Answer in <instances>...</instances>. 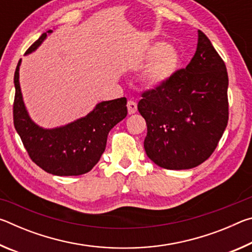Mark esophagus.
Here are the masks:
<instances>
[{"instance_id": "esophagus-1", "label": "esophagus", "mask_w": 252, "mask_h": 252, "mask_svg": "<svg viewBox=\"0 0 252 252\" xmlns=\"http://www.w3.org/2000/svg\"><path fill=\"white\" fill-rule=\"evenodd\" d=\"M126 106H127V112H129V114H133L136 112V108H138V106H136V103L134 101L132 100L127 101Z\"/></svg>"}]
</instances>
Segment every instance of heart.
I'll return each mask as SVG.
<instances>
[{"label": "heart", "mask_w": 252, "mask_h": 252, "mask_svg": "<svg viewBox=\"0 0 252 252\" xmlns=\"http://www.w3.org/2000/svg\"><path fill=\"white\" fill-rule=\"evenodd\" d=\"M146 58L153 59L142 75L143 83L150 88H159L168 83L181 65L178 51L163 42L153 44L148 50Z\"/></svg>", "instance_id": "heart-1"}]
</instances>
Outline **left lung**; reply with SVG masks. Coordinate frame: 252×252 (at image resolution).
Instances as JSON below:
<instances>
[{"instance_id": "8db88e82", "label": "left lung", "mask_w": 252, "mask_h": 252, "mask_svg": "<svg viewBox=\"0 0 252 252\" xmlns=\"http://www.w3.org/2000/svg\"><path fill=\"white\" fill-rule=\"evenodd\" d=\"M228 82L223 60L199 30L197 51L186 69L162 87L141 92L144 150L156 164L182 170L209 159L228 125Z\"/></svg>"}]
</instances>
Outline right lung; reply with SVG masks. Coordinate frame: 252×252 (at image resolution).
<instances>
[{
	"instance_id": "1",
	"label": "right lung",
	"mask_w": 252,
	"mask_h": 252,
	"mask_svg": "<svg viewBox=\"0 0 252 252\" xmlns=\"http://www.w3.org/2000/svg\"><path fill=\"white\" fill-rule=\"evenodd\" d=\"M49 30L46 33H51ZM43 33L25 53H31L46 37ZM21 60L14 73L13 122L31 160L45 172L55 176H80L99 162L105 150L110 130L126 117V99L104 101L79 120L57 129L37 126L25 110L19 82Z\"/></svg>"
}]
</instances>
